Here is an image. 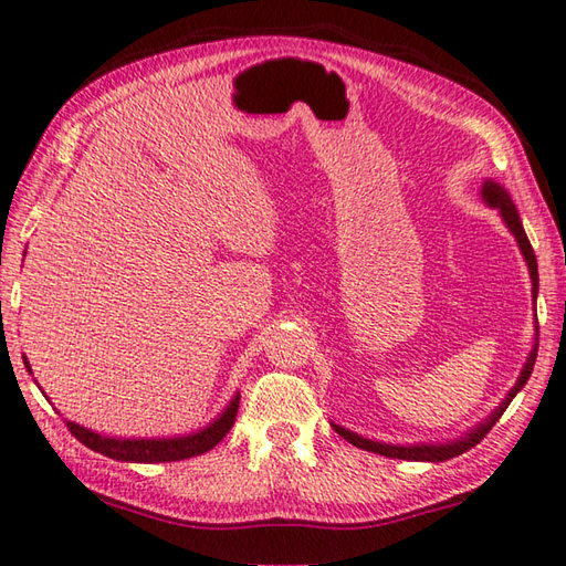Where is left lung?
Returning <instances> with one entry per match:
<instances>
[{
	"mask_svg": "<svg viewBox=\"0 0 566 566\" xmlns=\"http://www.w3.org/2000/svg\"><path fill=\"white\" fill-rule=\"evenodd\" d=\"M482 195H484V201L489 203V207L501 209L503 221H506V226L511 228V233L515 235V240H518V245H521V250H523L527 268H531L533 294L537 296V260H535V252H533L531 240H527V235H525V231H523L521 216H518V211H515L513 201H511V197H509V191L503 189V187H499L496 182H484V191H482ZM535 357H537V343H535L533 353H531V357H527V363H525V367H523V371H521L518 384H515V387L511 389V394L506 396V401H503V403L496 408V411L484 420L482 426H476L472 432H467V438H460L457 442H444V444H408V448H403V444H387V442L365 440V438H359V436H355V432L345 430V428H340V426H333V428H335V432H338V436H343L347 442L355 444V448H363V450H367V452H377V454H384V457H394V460H413V462H442V460H450V457H457V454L467 452L469 448H474V444H479V442H482V440L486 438V432L496 426V420L503 416V411H506L509 403L513 401V396L525 387L527 379H531Z\"/></svg>",
	"mask_w": 566,
	"mask_h": 566,
	"instance_id": "left-lung-1",
	"label": "left lung"
}]
</instances>
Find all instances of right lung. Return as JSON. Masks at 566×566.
Segmentation results:
<instances>
[{
  "label": "right lung",
  "mask_w": 566,
  "mask_h": 566,
  "mask_svg": "<svg viewBox=\"0 0 566 566\" xmlns=\"http://www.w3.org/2000/svg\"><path fill=\"white\" fill-rule=\"evenodd\" d=\"M23 365L29 367L27 359ZM31 371V369H29ZM238 403L240 396L228 403L226 411L213 420L209 428H203L195 436H185V438H172V440H122V438H104L99 432H92L87 428H82L72 420H65L67 430L75 436L84 448H90L94 452H102L112 460H124V462H177V460H187V457H197L209 452L216 448L226 432L233 428L235 416H238Z\"/></svg>",
  "instance_id": "obj_1"
}]
</instances>
